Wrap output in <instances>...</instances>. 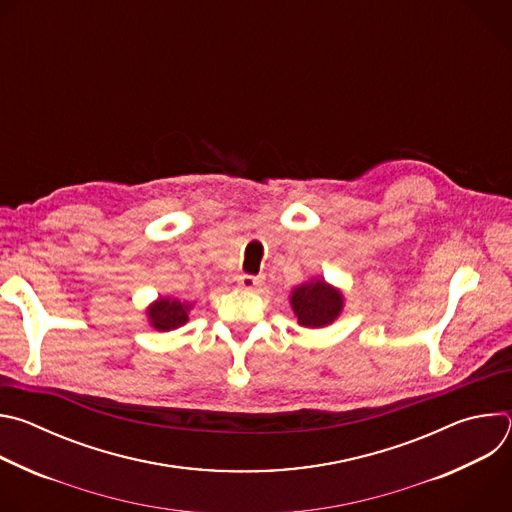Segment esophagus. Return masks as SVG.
<instances>
[{"mask_svg":"<svg viewBox=\"0 0 512 512\" xmlns=\"http://www.w3.org/2000/svg\"><path fill=\"white\" fill-rule=\"evenodd\" d=\"M261 283H263V277H259V275H241L239 277V287L247 289V291L257 289Z\"/></svg>","mask_w":512,"mask_h":512,"instance_id":"34e87169","label":"esophagus"}]
</instances>
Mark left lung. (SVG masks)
Wrapping results in <instances>:
<instances>
[{
    "mask_svg": "<svg viewBox=\"0 0 512 512\" xmlns=\"http://www.w3.org/2000/svg\"><path fill=\"white\" fill-rule=\"evenodd\" d=\"M289 306L300 326L316 330L334 324L344 310V296L324 277H312L291 289Z\"/></svg>",
    "mask_w": 512,
    "mask_h": 512,
    "instance_id": "8db88e82",
    "label": "left lung"
}]
</instances>
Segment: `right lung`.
<instances>
[{"mask_svg": "<svg viewBox=\"0 0 512 512\" xmlns=\"http://www.w3.org/2000/svg\"><path fill=\"white\" fill-rule=\"evenodd\" d=\"M192 308H194V302L178 300L172 296H160L145 308V318H148L154 330L170 332V330L182 328L188 322Z\"/></svg>", "mask_w": 512, "mask_h": 512, "instance_id": "right-lung-1", "label": "right lung"}]
</instances>
